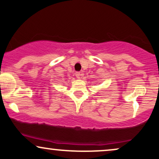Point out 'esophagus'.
I'll list each match as a JSON object with an SVG mask.
<instances>
[{"label":"esophagus","instance_id":"34e87169","mask_svg":"<svg viewBox=\"0 0 159 159\" xmlns=\"http://www.w3.org/2000/svg\"><path fill=\"white\" fill-rule=\"evenodd\" d=\"M81 75H82V74H81V73H80V72H76L75 76H76V78H78V79H80Z\"/></svg>","mask_w":159,"mask_h":159}]
</instances>
